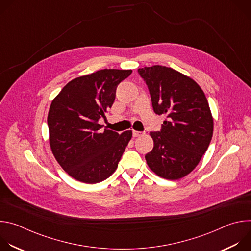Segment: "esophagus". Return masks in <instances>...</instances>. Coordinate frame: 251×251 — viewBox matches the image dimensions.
Segmentation results:
<instances>
[{
	"instance_id": "esophagus-1",
	"label": "esophagus",
	"mask_w": 251,
	"mask_h": 251,
	"mask_svg": "<svg viewBox=\"0 0 251 251\" xmlns=\"http://www.w3.org/2000/svg\"><path fill=\"white\" fill-rule=\"evenodd\" d=\"M144 133L143 132H140V131H136V130H133V137H139L141 135H143Z\"/></svg>"
}]
</instances>
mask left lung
<instances>
[{
    "instance_id": "1",
    "label": "left lung",
    "mask_w": 251,
    "mask_h": 251,
    "mask_svg": "<svg viewBox=\"0 0 251 251\" xmlns=\"http://www.w3.org/2000/svg\"><path fill=\"white\" fill-rule=\"evenodd\" d=\"M148 85L153 109L166 116L160 132H151L154 148L146 156L149 168L167 180L189 175L208 148L213 118L200 85L178 71L153 65L138 69Z\"/></svg>"
}]
</instances>
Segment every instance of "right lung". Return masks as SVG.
I'll use <instances>...</instances> for the list:
<instances>
[{"instance_id":"obj_1","label":"right lung","mask_w":251,"mask_h":251,"mask_svg":"<svg viewBox=\"0 0 251 251\" xmlns=\"http://www.w3.org/2000/svg\"><path fill=\"white\" fill-rule=\"evenodd\" d=\"M131 69H101L69 81L52 100L48 125L51 152L75 180L96 184L109 177L132 138L104 129L100 117L111 108L117 85Z\"/></svg>"}]
</instances>
